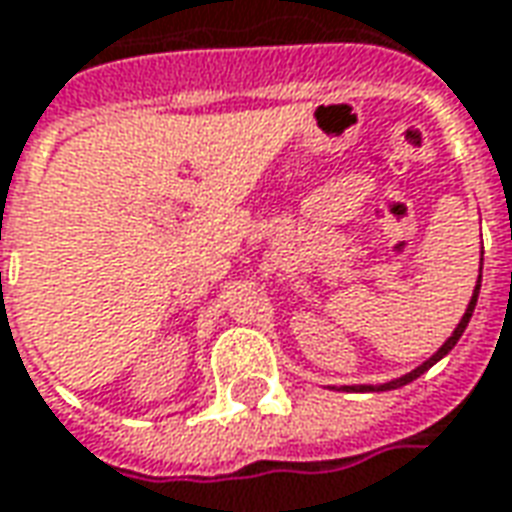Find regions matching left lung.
<instances>
[{
    "instance_id": "8db88e82",
    "label": "left lung",
    "mask_w": 512,
    "mask_h": 512,
    "mask_svg": "<svg viewBox=\"0 0 512 512\" xmlns=\"http://www.w3.org/2000/svg\"><path fill=\"white\" fill-rule=\"evenodd\" d=\"M480 282H482V257H480V277H477V285H474V293H471V302H468L466 313H463V318H460V324L455 327V332L446 338V343H443L441 349L435 352V355L430 357V360H424L421 366L413 368L410 374H402V377H396V380L391 382H382V385H343V391H393V388H402V385H407V382H413L416 377H421L424 371H430L441 357H446L452 349H455V343L460 341V335L466 332L468 321H471V313H474V307H477V296H480Z\"/></svg>"
}]
</instances>
